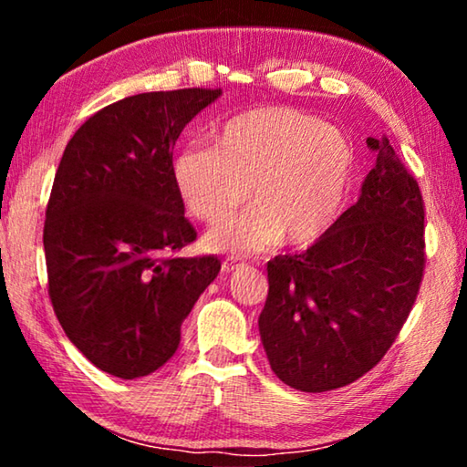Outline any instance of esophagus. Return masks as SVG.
I'll return each mask as SVG.
<instances>
[{
    "label": "esophagus",
    "instance_id": "obj_1",
    "mask_svg": "<svg viewBox=\"0 0 467 467\" xmlns=\"http://www.w3.org/2000/svg\"><path fill=\"white\" fill-rule=\"evenodd\" d=\"M241 265H243V264H239L234 257H231V259H226V262L223 264V270H224L226 274H231V272H234V270H239Z\"/></svg>",
    "mask_w": 467,
    "mask_h": 467
}]
</instances>
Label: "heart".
Here are the masks:
<instances>
[{"label": "heart", "instance_id": "obj_1", "mask_svg": "<svg viewBox=\"0 0 467 467\" xmlns=\"http://www.w3.org/2000/svg\"><path fill=\"white\" fill-rule=\"evenodd\" d=\"M352 171L344 133L292 107L236 115L214 133V146L187 148L172 164L185 208L202 223H224L249 189L255 208L205 239L210 249L236 255L280 239L292 247L313 243L334 223Z\"/></svg>", "mask_w": 467, "mask_h": 467}]
</instances>
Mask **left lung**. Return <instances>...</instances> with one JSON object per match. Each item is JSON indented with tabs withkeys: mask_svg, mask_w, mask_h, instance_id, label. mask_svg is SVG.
Returning a JSON list of instances; mask_svg holds the SVG:
<instances>
[{
	"mask_svg": "<svg viewBox=\"0 0 467 467\" xmlns=\"http://www.w3.org/2000/svg\"><path fill=\"white\" fill-rule=\"evenodd\" d=\"M367 146L377 161L358 202L306 251L267 262L259 334L274 373L300 391L337 389L377 367L422 284L420 187L389 140Z\"/></svg>",
	"mask_w": 467,
	"mask_h": 467,
	"instance_id": "left-lung-1",
	"label": "left lung"
}]
</instances>
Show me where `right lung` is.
<instances>
[{
    "label": "right lung",
    "mask_w": 467,
    "mask_h": 467,
    "mask_svg": "<svg viewBox=\"0 0 467 467\" xmlns=\"http://www.w3.org/2000/svg\"><path fill=\"white\" fill-rule=\"evenodd\" d=\"M220 88L144 92L88 117L63 150L45 212L49 298L66 336L121 379L154 373L220 272L177 257L197 239L172 177L181 131Z\"/></svg>",
    "instance_id": "add662e5"
}]
</instances>
